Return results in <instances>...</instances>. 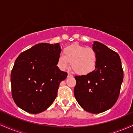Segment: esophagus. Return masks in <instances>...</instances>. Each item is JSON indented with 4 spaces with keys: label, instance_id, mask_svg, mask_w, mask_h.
<instances>
[{
    "label": "esophagus",
    "instance_id": "1",
    "mask_svg": "<svg viewBox=\"0 0 133 133\" xmlns=\"http://www.w3.org/2000/svg\"><path fill=\"white\" fill-rule=\"evenodd\" d=\"M72 75L71 74H70V73H68V77H72Z\"/></svg>",
    "mask_w": 133,
    "mask_h": 133
}]
</instances>
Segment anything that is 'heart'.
<instances>
[{"instance_id": "1", "label": "heart", "mask_w": 133, "mask_h": 133, "mask_svg": "<svg viewBox=\"0 0 133 133\" xmlns=\"http://www.w3.org/2000/svg\"><path fill=\"white\" fill-rule=\"evenodd\" d=\"M71 62L72 69L77 74L86 75L94 70L97 62V52L92 47L74 43L63 50L59 56L57 64L62 70L68 68Z\"/></svg>"}]
</instances>
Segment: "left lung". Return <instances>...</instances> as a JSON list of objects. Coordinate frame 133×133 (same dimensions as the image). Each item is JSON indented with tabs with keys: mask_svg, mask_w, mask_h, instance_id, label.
Returning a JSON list of instances; mask_svg holds the SVG:
<instances>
[{
	"mask_svg": "<svg viewBox=\"0 0 133 133\" xmlns=\"http://www.w3.org/2000/svg\"><path fill=\"white\" fill-rule=\"evenodd\" d=\"M97 54L95 70L87 75L76 76L74 94L85 111L93 114L104 112L116 103L123 81V70L118 54L94 41Z\"/></svg>",
	"mask_w": 133,
	"mask_h": 133,
	"instance_id": "8db88e82",
	"label": "left lung"
}]
</instances>
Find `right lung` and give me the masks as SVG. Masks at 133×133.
Masks as SVG:
<instances>
[{"label":"right lung","instance_id":"obj_1","mask_svg":"<svg viewBox=\"0 0 133 133\" xmlns=\"http://www.w3.org/2000/svg\"><path fill=\"white\" fill-rule=\"evenodd\" d=\"M61 52L59 43H40L18 56L10 75L12 96L18 107L37 114L53 103L68 76L57 66Z\"/></svg>","mask_w":133,"mask_h":133}]
</instances>
